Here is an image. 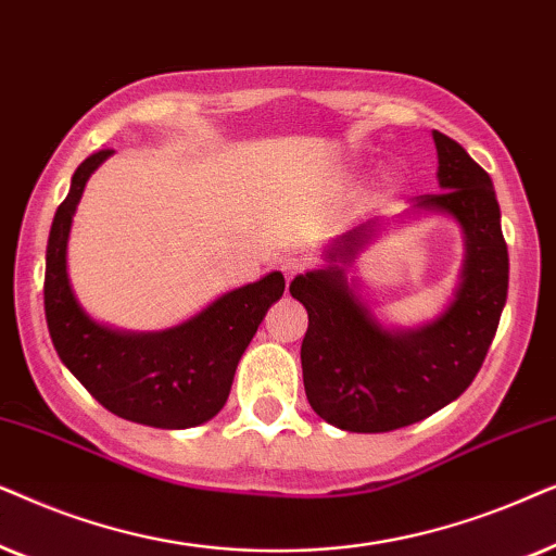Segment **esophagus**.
<instances>
[{
  "mask_svg": "<svg viewBox=\"0 0 556 556\" xmlns=\"http://www.w3.org/2000/svg\"><path fill=\"white\" fill-rule=\"evenodd\" d=\"M279 269H282L287 282H292V279L298 277V274H302V271L307 269V262H305V258H300V256H287L285 262L279 264Z\"/></svg>",
  "mask_w": 556,
  "mask_h": 556,
  "instance_id": "1",
  "label": "esophagus"
}]
</instances>
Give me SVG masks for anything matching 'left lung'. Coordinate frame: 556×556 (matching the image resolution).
Instances as JSON below:
<instances>
[{
	"label": "left lung",
	"mask_w": 556,
	"mask_h": 556,
	"mask_svg": "<svg viewBox=\"0 0 556 556\" xmlns=\"http://www.w3.org/2000/svg\"><path fill=\"white\" fill-rule=\"evenodd\" d=\"M438 195H417L399 216H374L323 251L325 266L290 285L307 309L302 379L317 417L345 432H391L455 402L470 387L493 343L508 294V249L491 175L455 139L432 131ZM421 212L453 217L466 258L454 300L414 329L383 326L346 271L391 219Z\"/></svg>",
	"instance_id": "left-lung-1"
}]
</instances>
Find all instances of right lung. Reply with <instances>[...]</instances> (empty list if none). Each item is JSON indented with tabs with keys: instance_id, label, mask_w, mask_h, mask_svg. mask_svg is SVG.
<instances>
[{
	"instance_id": "add662e5",
	"label": "right lung",
	"mask_w": 556,
	"mask_h": 556,
	"mask_svg": "<svg viewBox=\"0 0 556 556\" xmlns=\"http://www.w3.org/2000/svg\"><path fill=\"white\" fill-rule=\"evenodd\" d=\"M114 150L78 165L58 205L46 254V317L65 368L116 417L160 429H188L224 409L236 366L266 309L285 294L282 271L243 285L175 328L116 330L80 307L68 277V239L84 188Z\"/></svg>"
}]
</instances>
